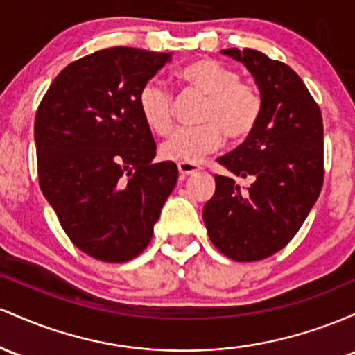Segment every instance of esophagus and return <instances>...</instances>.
Listing matches in <instances>:
<instances>
[{
    "label": "esophagus",
    "mask_w": 355,
    "mask_h": 355,
    "mask_svg": "<svg viewBox=\"0 0 355 355\" xmlns=\"http://www.w3.org/2000/svg\"><path fill=\"white\" fill-rule=\"evenodd\" d=\"M178 169H179V174H181L182 178H186V176H191V174L198 173V171H201V167L194 164V162H179Z\"/></svg>",
    "instance_id": "1"
}]
</instances>
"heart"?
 <instances>
[{"mask_svg":"<svg viewBox=\"0 0 355 355\" xmlns=\"http://www.w3.org/2000/svg\"><path fill=\"white\" fill-rule=\"evenodd\" d=\"M184 85L206 95L199 122L178 127L161 144L166 161L194 162L220 146L223 134L228 141H241L257 127L263 98L253 83L240 80L233 67L213 58H199L178 71ZM139 110L150 130L164 135L173 127V95L166 83L150 78L139 92Z\"/></svg>","mask_w":355,"mask_h":355,"instance_id":"b5f03b06","label":"heart"}]
</instances>
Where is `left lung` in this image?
<instances>
[{
	"label": "left lung",
	"instance_id": "8db88e82",
	"mask_svg": "<svg viewBox=\"0 0 355 355\" xmlns=\"http://www.w3.org/2000/svg\"><path fill=\"white\" fill-rule=\"evenodd\" d=\"M221 51L250 70L263 110L246 141L218 157L253 184L243 189L216 174L202 218L225 257L258 261L285 248L315 205L324 184V125L317 102L288 65L252 49Z\"/></svg>",
	"mask_w": 355,
	"mask_h": 355
}]
</instances>
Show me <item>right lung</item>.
<instances>
[{"label": "right lung", "mask_w": 355, "mask_h": 355, "mask_svg": "<svg viewBox=\"0 0 355 355\" xmlns=\"http://www.w3.org/2000/svg\"><path fill=\"white\" fill-rule=\"evenodd\" d=\"M171 53L114 46L67 65L35 117L38 181L71 243L124 263L149 245L178 167L154 164L156 142L139 92Z\"/></svg>", "instance_id": "1"}]
</instances>
